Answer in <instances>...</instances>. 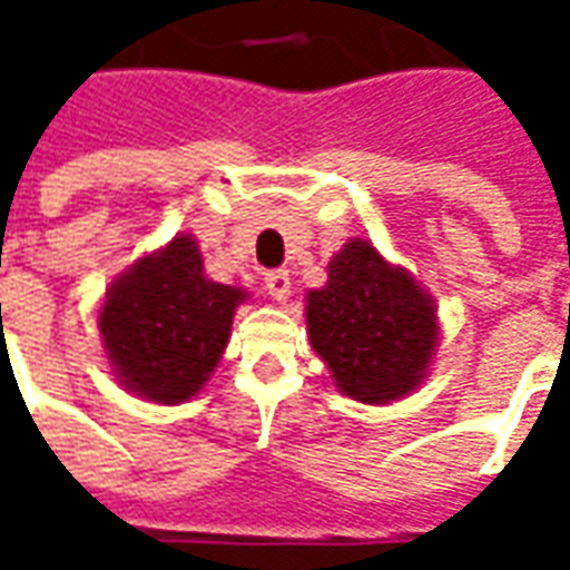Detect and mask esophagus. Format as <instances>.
Here are the masks:
<instances>
[{"label":"esophagus","instance_id":"obj_1","mask_svg":"<svg viewBox=\"0 0 570 570\" xmlns=\"http://www.w3.org/2000/svg\"><path fill=\"white\" fill-rule=\"evenodd\" d=\"M265 289L274 302H286L289 298V272L286 268H274L265 274Z\"/></svg>","mask_w":570,"mask_h":570}]
</instances>
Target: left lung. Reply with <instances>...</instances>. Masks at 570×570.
<instances>
[{
  "label": "left lung",
  "instance_id": "1",
  "mask_svg": "<svg viewBox=\"0 0 570 570\" xmlns=\"http://www.w3.org/2000/svg\"><path fill=\"white\" fill-rule=\"evenodd\" d=\"M305 321L335 387L360 403H391L415 391L440 335L433 298L360 237L333 256L326 286L308 293Z\"/></svg>",
  "mask_w": 570,
  "mask_h": 570
}]
</instances>
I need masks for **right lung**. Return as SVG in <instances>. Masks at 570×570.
Wrapping results in <instances>:
<instances>
[{
  "label": "right lung",
  "instance_id": "right-lung-1",
  "mask_svg": "<svg viewBox=\"0 0 570 570\" xmlns=\"http://www.w3.org/2000/svg\"><path fill=\"white\" fill-rule=\"evenodd\" d=\"M244 298L237 286L207 281L191 237H174L109 286L100 308L106 357L134 394L183 403L223 357Z\"/></svg>",
  "mask_w": 570,
  "mask_h": 570
}]
</instances>
